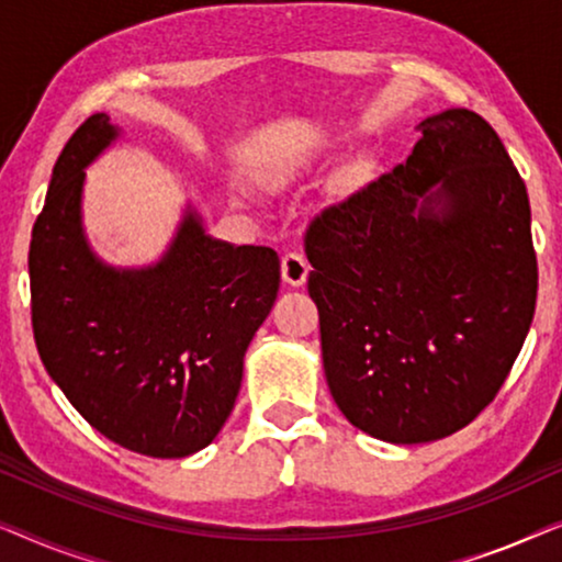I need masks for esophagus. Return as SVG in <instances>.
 <instances>
[{
    "mask_svg": "<svg viewBox=\"0 0 562 562\" xmlns=\"http://www.w3.org/2000/svg\"><path fill=\"white\" fill-rule=\"evenodd\" d=\"M281 276L289 286H302V283L306 281V276H310V263H306V258L302 256V252L291 250L281 258Z\"/></svg>",
    "mask_w": 562,
    "mask_h": 562,
    "instance_id": "obj_1",
    "label": "esophagus"
}]
</instances>
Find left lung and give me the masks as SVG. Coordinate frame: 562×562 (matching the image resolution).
<instances>
[{"instance_id": "obj_1", "label": "left lung", "mask_w": 562, "mask_h": 562, "mask_svg": "<svg viewBox=\"0 0 562 562\" xmlns=\"http://www.w3.org/2000/svg\"><path fill=\"white\" fill-rule=\"evenodd\" d=\"M406 164L310 222L329 394L375 440L432 442L479 417L535 317L527 187L481 114L419 122Z\"/></svg>"}]
</instances>
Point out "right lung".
Segmentation results:
<instances>
[{
  "label": "right lung",
  "mask_w": 562,
  "mask_h": 562,
  "mask_svg": "<svg viewBox=\"0 0 562 562\" xmlns=\"http://www.w3.org/2000/svg\"><path fill=\"white\" fill-rule=\"evenodd\" d=\"M120 137L91 114L53 166L30 240L33 335L45 371L106 440L150 458H187L233 412L245 350L279 294L263 245L204 233L187 206L158 263L112 268L81 225L83 168Z\"/></svg>",
  "instance_id": "right-lung-1"
}]
</instances>
